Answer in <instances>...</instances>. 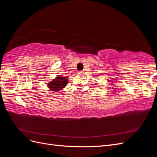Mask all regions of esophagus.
Wrapping results in <instances>:
<instances>
[{
  "mask_svg": "<svg viewBox=\"0 0 157 157\" xmlns=\"http://www.w3.org/2000/svg\"><path fill=\"white\" fill-rule=\"evenodd\" d=\"M78 73L79 74H82V73H84V71H79Z\"/></svg>",
  "mask_w": 157,
  "mask_h": 157,
  "instance_id": "obj_1",
  "label": "esophagus"
}]
</instances>
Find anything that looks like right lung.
<instances>
[{
	"label": "right lung",
	"mask_w": 157,
	"mask_h": 157,
	"mask_svg": "<svg viewBox=\"0 0 157 157\" xmlns=\"http://www.w3.org/2000/svg\"><path fill=\"white\" fill-rule=\"evenodd\" d=\"M69 82L68 78L65 76L57 77L48 83V88L52 92H58L64 88Z\"/></svg>",
	"instance_id": "obj_1"
}]
</instances>
